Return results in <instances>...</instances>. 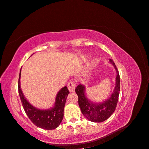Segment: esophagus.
I'll return each instance as SVG.
<instances>
[{
  "label": "esophagus",
  "instance_id": "obj_1",
  "mask_svg": "<svg viewBox=\"0 0 149 149\" xmlns=\"http://www.w3.org/2000/svg\"><path fill=\"white\" fill-rule=\"evenodd\" d=\"M68 89H69L70 92H74L75 88V84L74 80H70L67 85Z\"/></svg>",
  "mask_w": 149,
  "mask_h": 149
}]
</instances>
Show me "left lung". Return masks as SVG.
Instances as JSON below:
<instances>
[{
    "label": "left lung",
    "instance_id": "obj_1",
    "mask_svg": "<svg viewBox=\"0 0 149 149\" xmlns=\"http://www.w3.org/2000/svg\"><path fill=\"white\" fill-rule=\"evenodd\" d=\"M116 70V87L111 95L106 100L101 103H93L89 100L85 93L86 87L79 84L75 88V92L79 97V105L82 113L88 120L93 122H102L107 120L116 109L120 92V75L117 68L112 59H110Z\"/></svg>",
    "mask_w": 149,
    "mask_h": 149
}]
</instances>
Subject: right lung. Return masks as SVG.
Returning a JSON list of instances; mask_svg holds the SVG:
<instances>
[{
	"mask_svg": "<svg viewBox=\"0 0 149 149\" xmlns=\"http://www.w3.org/2000/svg\"><path fill=\"white\" fill-rule=\"evenodd\" d=\"M20 75L18 81L19 96L22 102L24 109L27 116L33 124L37 127L45 130H52L56 129L61 123L63 117V110L65 102L69 91L65 86L62 88L57 93L54 106L50 109L40 110L33 107L25 98L20 88Z\"/></svg>",
	"mask_w": 149,
	"mask_h": 149,
	"instance_id": "add662e5",
	"label": "right lung"
}]
</instances>
